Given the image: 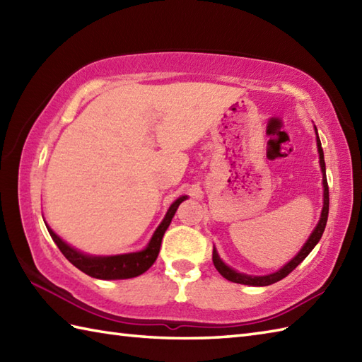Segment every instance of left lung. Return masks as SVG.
<instances>
[{
	"instance_id": "8db88e82",
	"label": "left lung",
	"mask_w": 362,
	"mask_h": 362,
	"mask_svg": "<svg viewBox=\"0 0 362 362\" xmlns=\"http://www.w3.org/2000/svg\"><path fill=\"white\" fill-rule=\"evenodd\" d=\"M317 134V129H316ZM317 151H319V161H320V169H322V175H324V209H322V214H320V221L317 227L314 228V232L311 233V236L308 238V241L305 243V245L302 247L297 255L292 258L288 264H284L280 271H276L274 274H269L264 276H253V275H245V274H240L230 269L228 266H226L222 263V259L219 258L216 249H213V264L214 267L218 269V272L224 276V279L233 281V283H240V284H249V286H269V284L276 283L283 280L284 276H288L294 269L302 263V261L310 255V252L316 247V244L319 243V240L322 238V233H324L325 226H327V219H328V206H329V194H328V183H327V174H325V160H324V149H322L320 140L317 136Z\"/></svg>"
}]
</instances>
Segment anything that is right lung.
Instances as JSON below:
<instances>
[{
	"instance_id": "right-lung-1",
	"label": "right lung",
	"mask_w": 362,
	"mask_h": 362,
	"mask_svg": "<svg viewBox=\"0 0 362 362\" xmlns=\"http://www.w3.org/2000/svg\"><path fill=\"white\" fill-rule=\"evenodd\" d=\"M185 199L187 196H182L177 199L171 206H169L165 219L161 221V224L157 227L156 232H153L148 247L135 253H124V255H113V257L86 255V253L73 249L71 245H68L65 241L60 240V238L54 233L48 226H46V228H48L52 241L57 244V247L64 253L65 258L83 274L93 276V279H101V280L132 279V276L141 275L143 272L148 271L153 263H156L160 252L161 240H163L166 228L169 227V224H171V221L174 218L177 209H179V205L185 201Z\"/></svg>"
}]
</instances>
